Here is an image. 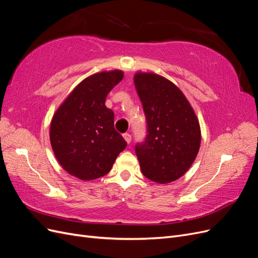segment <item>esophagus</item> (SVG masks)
<instances>
[{
  "instance_id": "1",
  "label": "esophagus",
  "mask_w": 258,
  "mask_h": 258,
  "mask_svg": "<svg viewBox=\"0 0 258 258\" xmlns=\"http://www.w3.org/2000/svg\"><path fill=\"white\" fill-rule=\"evenodd\" d=\"M122 137H123V139H124V141H126L127 143H130V142H131V136H130L129 134H123Z\"/></svg>"
}]
</instances>
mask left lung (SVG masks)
I'll return each instance as SVG.
<instances>
[{
	"label": "left lung",
	"instance_id": "obj_1",
	"mask_svg": "<svg viewBox=\"0 0 258 258\" xmlns=\"http://www.w3.org/2000/svg\"><path fill=\"white\" fill-rule=\"evenodd\" d=\"M134 81L147 122L145 141L136 145L141 171L153 182H173L197 157L199 120L184 93L163 76L138 72Z\"/></svg>",
	"mask_w": 258,
	"mask_h": 258
}]
</instances>
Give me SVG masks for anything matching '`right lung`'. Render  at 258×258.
Segmentation results:
<instances>
[{
  "instance_id": "obj_1",
  "label": "right lung",
  "mask_w": 258,
  "mask_h": 258,
  "mask_svg": "<svg viewBox=\"0 0 258 258\" xmlns=\"http://www.w3.org/2000/svg\"><path fill=\"white\" fill-rule=\"evenodd\" d=\"M123 77L120 70L92 74L82 81L53 114L49 138L54 156L68 173L91 181L110 172L127 146L114 128L107 93Z\"/></svg>"
}]
</instances>
